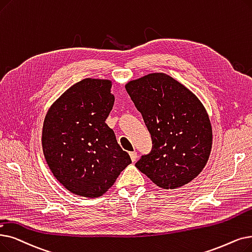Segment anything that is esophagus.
Listing matches in <instances>:
<instances>
[{
	"instance_id": "34e87169",
	"label": "esophagus",
	"mask_w": 252,
	"mask_h": 252,
	"mask_svg": "<svg viewBox=\"0 0 252 252\" xmlns=\"http://www.w3.org/2000/svg\"><path fill=\"white\" fill-rule=\"evenodd\" d=\"M129 157H130V159H132L133 161H136V159H137V152L136 151H130L129 152Z\"/></svg>"
}]
</instances>
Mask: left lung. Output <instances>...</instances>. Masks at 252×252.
Here are the masks:
<instances>
[{
  "label": "left lung",
  "mask_w": 252,
  "mask_h": 252,
  "mask_svg": "<svg viewBox=\"0 0 252 252\" xmlns=\"http://www.w3.org/2000/svg\"><path fill=\"white\" fill-rule=\"evenodd\" d=\"M126 90L152 139L150 153L136 162L137 169L163 189L189 183L206 166L213 140L199 97L165 73L130 80Z\"/></svg>",
  "instance_id": "1"
}]
</instances>
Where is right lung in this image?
Instances as JSON below:
<instances>
[{"mask_svg": "<svg viewBox=\"0 0 252 252\" xmlns=\"http://www.w3.org/2000/svg\"><path fill=\"white\" fill-rule=\"evenodd\" d=\"M112 81L85 78L48 109L42 148L53 176L70 192L97 198L132 160L105 120L112 110Z\"/></svg>", "mask_w": 252, "mask_h": 252, "instance_id": "right-lung-1", "label": "right lung"}]
</instances>
